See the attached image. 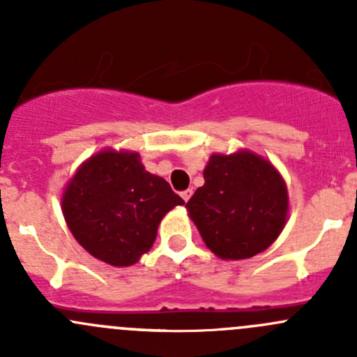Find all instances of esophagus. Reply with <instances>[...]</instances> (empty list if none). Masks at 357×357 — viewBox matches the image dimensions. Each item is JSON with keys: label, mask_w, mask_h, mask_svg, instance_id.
<instances>
[{"label": "esophagus", "mask_w": 357, "mask_h": 357, "mask_svg": "<svg viewBox=\"0 0 357 357\" xmlns=\"http://www.w3.org/2000/svg\"><path fill=\"white\" fill-rule=\"evenodd\" d=\"M193 195V190L192 188H188V190H185V192H181V197H183V200L185 202H188L190 200V197Z\"/></svg>", "instance_id": "esophagus-1"}]
</instances>
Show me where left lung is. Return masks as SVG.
<instances>
[{
    "instance_id": "1",
    "label": "left lung",
    "mask_w": 357,
    "mask_h": 357,
    "mask_svg": "<svg viewBox=\"0 0 357 357\" xmlns=\"http://www.w3.org/2000/svg\"><path fill=\"white\" fill-rule=\"evenodd\" d=\"M200 186L186 204L205 245L221 259H248L282 233L289 195L282 176L250 152L215 153Z\"/></svg>"
}]
</instances>
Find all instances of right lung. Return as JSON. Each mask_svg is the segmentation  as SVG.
Wrapping results in <instances>:
<instances>
[{"label":"right lung","mask_w":357,"mask_h":357,"mask_svg":"<svg viewBox=\"0 0 357 357\" xmlns=\"http://www.w3.org/2000/svg\"><path fill=\"white\" fill-rule=\"evenodd\" d=\"M185 200L145 171L135 152L105 150L79 167L62 199L74 238L93 257L131 266L150 250L158 222Z\"/></svg>","instance_id":"obj_1"}]
</instances>
